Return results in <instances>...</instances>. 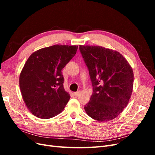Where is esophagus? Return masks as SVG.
I'll use <instances>...</instances> for the list:
<instances>
[{
    "instance_id": "1",
    "label": "esophagus",
    "mask_w": 155,
    "mask_h": 155,
    "mask_svg": "<svg viewBox=\"0 0 155 155\" xmlns=\"http://www.w3.org/2000/svg\"><path fill=\"white\" fill-rule=\"evenodd\" d=\"M79 94H80V92H79V91H78V92H74V96H78L79 95Z\"/></svg>"
}]
</instances>
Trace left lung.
I'll list each match as a JSON object with an SVG mask.
<instances>
[{"mask_svg":"<svg viewBox=\"0 0 155 155\" xmlns=\"http://www.w3.org/2000/svg\"><path fill=\"white\" fill-rule=\"evenodd\" d=\"M79 46L93 87L91 100L84 107L87 114L101 122L113 120L127 105L132 94L133 68L116 50L100 46Z\"/></svg>","mask_w":155,"mask_h":155,"instance_id":"1","label":"left lung"}]
</instances>
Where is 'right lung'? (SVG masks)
<instances>
[{
  "label": "right lung",
  "mask_w": 155,
  "mask_h": 155,
  "mask_svg": "<svg viewBox=\"0 0 155 155\" xmlns=\"http://www.w3.org/2000/svg\"><path fill=\"white\" fill-rule=\"evenodd\" d=\"M78 46L55 45L31 54L19 77L22 99L34 116L48 119L58 115L70 96L63 87L61 70L76 54Z\"/></svg>",
  "instance_id": "right-lung-1"
}]
</instances>
